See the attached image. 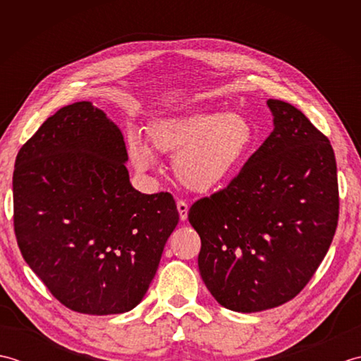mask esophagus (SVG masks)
<instances>
[{
	"instance_id": "34e87169",
	"label": "esophagus",
	"mask_w": 361,
	"mask_h": 361,
	"mask_svg": "<svg viewBox=\"0 0 361 361\" xmlns=\"http://www.w3.org/2000/svg\"><path fill=\"white\" fill-rule=\"evenodd\" d=\"M176 208H178V214H180V219L185 221L188 219V211H189V204L183 200L176 202Z\"/></svg>"
}]
</instances>
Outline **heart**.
<instances>
[{"label":"heart","instance_id":"b5f03b06","mask_svg":"<svg viewBox=\"0 0 361 361\" xmlns=\"http://www.w3.org/2000/svg\"><path fill=\"white\" fill-rule=\"evenodd\" d=\"M152 150L173 157V172L183 186L209 192L224 186L240 167L256 140L251 121L242 113L195 111L153 122ZM136 133L128 137L135 166L149 169L153 155Z\"/></svg>","mask_w":361,"mask_h":361}]
</instances>
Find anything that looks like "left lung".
Listing matches in <instances>:
<instances>
[{"mask_svg": "<svg viewBox=\"0 0 361 361\" xmlns=\"http://www.w3.org/2000/svg\"><path fill=\"white\" fill-rule=\"evenodd\" d=\"M274 128L231 183L190 206L204 286L224 307L251 313L293 299L315 274L338 224V180L327 137L296 106L268 99Z\"/></svg>", "mask_w": 361, "mask_h": 361, "instance_id": "obj_1", "label": "left lung"}]
</instances>
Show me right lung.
Here are the masks:
<instances>
[{"label": "right lung", "instance_id": "right-lung-1", "mask_svg": "<svg viewBox=\"0 0 361 361\" xmlns=\"http://www.w3.org/2000/svg\"><path fill=\"white\" fill-rule=\"evenodd\" d=\"M127 159L119 127L87 101L46 119L15 159L20 251L74 312L114 315L136 307L178 225L173 197L136 190Z\"/></svg>", "mask_w": 361, "mask_h": 361}]
</instances>
